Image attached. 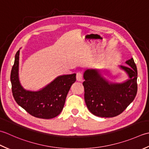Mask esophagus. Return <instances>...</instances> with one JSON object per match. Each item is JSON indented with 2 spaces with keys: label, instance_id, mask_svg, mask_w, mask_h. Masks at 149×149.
Wrapping results in <instances>:
<instances>
[{
  "label": "esophagus",
  "instance_id": "esophagus-1",
  "mask_svg": "<svg viewBox=\"0 0 149 149\" xmlns=\"http://www.w3.org/2000/svg\"><path fill=\"white\" fill-rule=\"evenodd\" d=\"M77 77V80L78 81H81V80H82V79H83V74H82V73H81V72H78L77 73V77Z\"/></svg>",
  "mask_w": 149,
  "mask_h": 149
}]
</instances>
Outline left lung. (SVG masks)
Wrapping results in <instances>:
<instances>
[{
  "label": "left lung",
  "instance_id": "obj_1",
  "mask_svg": "<svg viewBox=\"0 0 149 149\" xmlns=\"http://www.w3.org/2000/svg\"><path fill=\"white\" fill-rule=\"evenodd\" d=\"M127 66H120L130 78L123 84L109 83L96 69L85 71L83 82L84 99L89 111L100 117L112 118L120 114L130 104L137 94L138 71L132 58Z\"/></svg>",
  "mask_w": 149,
  "mask_h": 149
}]
</instances>
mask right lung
<instances>
[{"label": "right lung", "instance_id": "obj_1", "mask_svg": "<svg viewBox=\"0 0 149 149\" xmlns=\"http://www.w3.org/2000/svg\"><path fill=\"white\" fill-rule=\"evenodd\" d=\"M19 50L15 54L10 80L13 98L20 107L36 118L51 119L61 113L69 89L76 81V74L60 76L39 91H26L19 80Z\"/></svg>", "mask_w": 149, "mask_h": 149}]
</instances>
